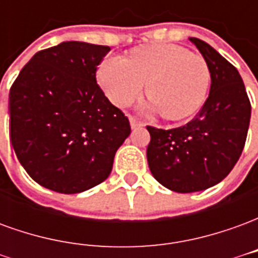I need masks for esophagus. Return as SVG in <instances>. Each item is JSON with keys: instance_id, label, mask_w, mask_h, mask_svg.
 <instances>
[{"instance_id": "1", "label": "esophagus", "mask_w": 258, "mask_h": 258, "mask_svg": "<svg viewBox=\"0 0 258 258\" xmlns=\"http://www.w3.org/2000/svg\"><path fill=\"white\" fill-rule=\"evenodd\" d=\"M130 124H131V128L135 130V128H141V127H145V123L144 121H141L138 118L135 117H130Z\"/></svg>"}]
</instances>
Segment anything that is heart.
Masks as SVG:
<instances>
[{
	"mask_svg": "<svg viewBox=\"0 0 258 258\" xmlns=\"http://www.w3.org/2000/svg\"><path fill=\"white\" fill-rule=\"evenodd\" d=\"M98 80L107 98L124 107L138 98L146 84L152 101L145 110H160L163 117L178 120L202 105L210 85V70L199 53L173 44L135 49L128 58L109 56L98 69Z\"/></svg>",
	"mask_w": 258,
	"mask_h": 258,
	"instance_id": "heart-1",
	"label": "heart"
}]
</instances>
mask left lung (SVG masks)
<instances>
[{"instance_id":"1","label":"left lung","mask_w":258,"mask_h":258,"mask_svg":"<svg viewBox=\"0 0 258 258\" xmlns=\"http://www.w3.org/2000/svg\"><path fill=\"white\" fill-rule=\"evenodd\" d=\"M209 66L210 94L194 120L178 128L148 125L146 149L152 175L178 194L214 186L231 173L243 151L250 106L243 80L235 66L207 42L190 37Z\"/></svg>"}]
</instances>
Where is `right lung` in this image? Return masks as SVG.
I'll list each match as a JSON object with an SVG mask.
<instances>
[{"label":"right lung","mask_w":258,"mask_h":258,"mask_svg":"<svg viewBox=\"0 0 258 258\" xmlns=\"http://www.w3.org/2000/svg\"><path fill=\"white\" fill-rule=\"evenodd\" d=\"M106 45L64 41L37 52L9 91V135L31 178L59 194L103 182L131 133L96 84Z\"/></svg>","instance_id":"right-lung-1"}]
</instances>
